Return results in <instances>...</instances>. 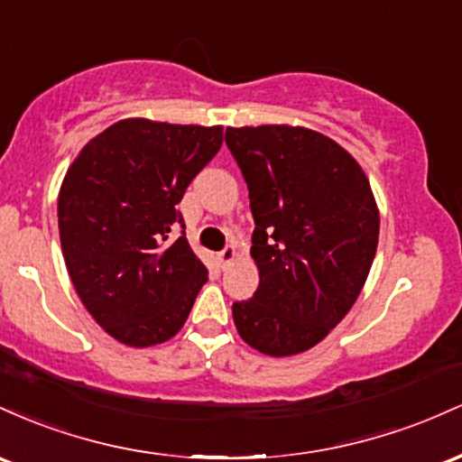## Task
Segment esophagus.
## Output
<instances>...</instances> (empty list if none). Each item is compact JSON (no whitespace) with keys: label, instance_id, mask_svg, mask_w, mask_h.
<instances>
[{"label":"esophagus","instance_id":"34e87169","mask_svg":"<svg viewBox=\"0 0 462 462\" xmlns=\"http://www.w3.org/2000/svg\"><path fill=\"white\" fill-rule=\"evenodd\" d=\"M237 257V251H236V246H226V248H222L220 253H217V262H220V266L225 268V266H229V263L233 262V259Z\"/></svg>","mask_w":462,"mask_h":462}]
</instances>
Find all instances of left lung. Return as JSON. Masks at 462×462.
Segmentation results:
<instances>
[{
  "label": "left lung",
  "mask_w": 462,
  "mask_h": 462,
  "mask_svg": "<svg viewBox=\"0 0 462 462\" xmlns=\"http://www.w3.org/2000/svg\"><path fill=\"white\" fill-rule=\"evenodd\" d=\"M248 185L251 255L259 286L233 303L246 345L283 357L329 334L369 277L380 211L362 168L343 146L303 126L226 128Z\"/></svg>",
  "instance_id": "obj_1"
}]
</instances>
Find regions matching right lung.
<instances>
[{"label":"right lung","mask_w":462,"mask_h":462,"mask_svg":"<svg viewBox=\"0 0 462 462\" xmlns=\"http://www.w3.org/2000/svg\"><path fill=\"white\" fill-rule=\"evenodd\" d=\"M222 146V126L131 117L93 137L67 170L59 231L71 283L108 336L152 346L179 334L207 268L176 205Z\"/></svg>","instance_id":"add662e5"}]
</instances>
